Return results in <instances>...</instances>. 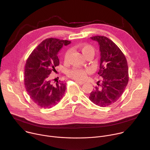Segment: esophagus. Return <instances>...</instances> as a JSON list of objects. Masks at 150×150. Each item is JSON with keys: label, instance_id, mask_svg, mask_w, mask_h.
Returning <instances> with one entry per match:
<instances>
[{"label": "esophagus", "instance_id": "34e87169", "mask_svg": "<svg viewBox=\"0 0 150 150\" xmlns=\"http://www.w3.org/2000/svg\"><path fill=\"white\" fill-rule=\"evenodd\" d=\"M77 83H78L79 84H80V85H82V84H83L85 82H82V81H78V80H75Z\"/></svg>", "mask_w": 150, "mask_h": 150}]
</instances>
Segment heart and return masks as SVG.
<instances>
[{
    "label": "heart",
    "instance_id": "heart-1",
    "mask_svg": "<svg viewBox=\"0 0 150 150\" xmlns=\"http://www.w3.org/2000/svg\"><path fill=\"white\" fill-rule=\"evenodd\" d=\"M80 50L81 51L83 55L86 57L88 54L91 53H94V48L90 45L87 44H83L79 46ZM71 54V51L68 50L64 56L65 60H68ZM89 69H79V68H74L68 71V75L70 77L76 79V80H82L90 72Z\"/></svg>",
    "mask_w": 150,
    "mask_h": 150
}]
</instances>
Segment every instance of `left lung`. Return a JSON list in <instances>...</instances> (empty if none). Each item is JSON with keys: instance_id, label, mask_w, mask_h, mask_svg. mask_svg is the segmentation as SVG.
<instances>
[{"instance_id": "8db88e82", "label": "left lung", "mask_w": 150, "mask_h": 150, "mask_svg": "<svg viewBox=\"0 0 150 150\" xmlns=\"http://www.w3.org/2000/svg\"><path fill=\"white\" fill-rule=\"evenodd\" d=\"M91 38L98 42L100 46V69L98 74L102 79L97 82L98 87L90 93V100L100 107L115 103L122 95L129 81L126 59L111 40L104 36H94Z\"/></svg>"}]
</instances>
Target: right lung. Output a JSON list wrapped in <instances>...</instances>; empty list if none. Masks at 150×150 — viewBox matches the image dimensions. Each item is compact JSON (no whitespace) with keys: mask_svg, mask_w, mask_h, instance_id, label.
<instances>
[{"mask_svg":"<svg viewBox=\"0 0 150 150\" xmlns=\"http://www.w3.org/2000/svg\"><path fill=\"white\" fill-rule=\"evenodd\" d=\"M70 41L54 38H47L32 52L27 60L24 83L31 99L38 106L50 109L62 98L66 90V83L50 80V74L59 65L57 53Z\"/></svg>","mask_w":150,"mask_h":150,"instance_id":"right-lung-1","label":"right lung"}]
</instances>
